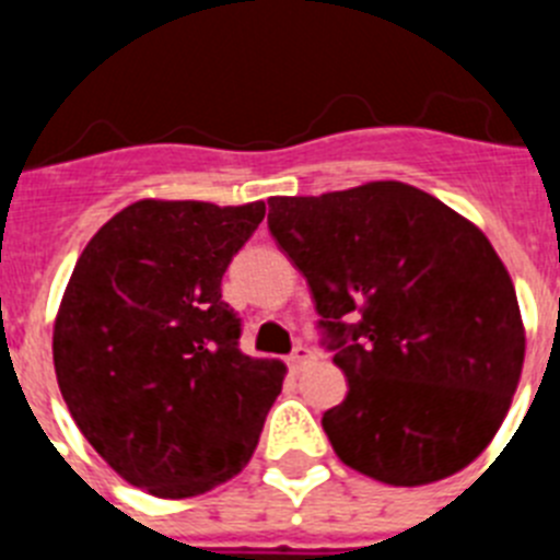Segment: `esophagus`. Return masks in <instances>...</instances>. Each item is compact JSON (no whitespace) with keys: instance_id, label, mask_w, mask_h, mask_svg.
<instances>
[{"instance_id":"obj_1","label":"esophagus","mask_w":560,"mask_h":560,"mask_svg":"<svg viewBox=\"0 0 560 560\" xmlns=\"http://www.w3.org/2000/svg\"><path fill=\"white\" fill-rule=\"evenodd\" d=\"M311 361H314V350H308L300 345V348H294V353L289 355V368L294 370V373H300V370L308 368Z\"/></svg>"}]
</instances>
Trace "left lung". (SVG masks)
Wrapping results in <instances>:
<instances>
[{"instance_id":"obj_1","label":"left lung","mask_w":560,"mask_h":560,"mask_svg":"<svg viewBox=\"0 0 560 560\" xmlns=\"http://www.w3.org/2000/svg\"><path fill=\"white\" fill-rule=\"evenodd\" d=\"M269 232L308 280L348 378L323 415L341 463L412 488L477 459L524 364L516 289L491 241L404 182L275 196Z\"/></svg>"}]
</instances>
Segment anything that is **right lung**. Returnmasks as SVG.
Segmentation results:
<instances>
[{
	"label": "right lung",
	"instance_id": "add662e5",
	"mask_svg": "<svg viewBox=\"0 0 560 560\" xmlns=\"http://www.w3.org/2000/svg\"><path fill=\"white\" fill-rule=\"evenodd\" d=\"M266 205L142 199L78 257L52 330L58 387L83 438L162 499L212 491L255 452L285 368L241 353L221 277Z\"/></svg>",
	"mask_w": 560,
	"mask_h": 560
}]
</instances>
